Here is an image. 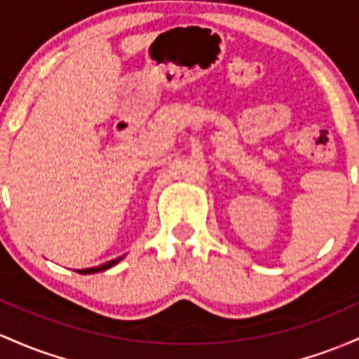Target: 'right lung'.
<instances>
[{
	"mask_svg": "<svg viewBox=\"0 0 359 359\" xmlns=\"http://www.w3.org/2000/svg\"><path fill=\"white\" fill-rule=\"evenodd\" d=\"M123 259V256L116 257V259H111L108 261V263L104 264H100V266H95V268H88V269H78V273H81V275H91V273H98V271H104V269H110L111 266H115V264H118L120 261Z\"/></svg>",
	"mask_w": 359,
	"mask_h": 359,
	"instance_id": "1",
	"label": "right lung"
}]
</instances>
